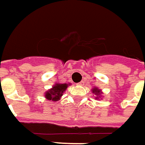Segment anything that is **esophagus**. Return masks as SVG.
I'll return each instance as SVG.
<instances>
[{"mask_svg":"<svg viewBox=\"0 0 145 145\" xmlns=\"http://www.w3.org/2000/svg\"><path fill=\"white\" fill-rule=\"evenodd\" d=\"M77 85H78V86H83V85H84V81H81L80 82L77 83Z\"/></svg>","mask_w":145,"mask_h":145,"instance_id":"esophagus-1","label":"esophagus"}]
</instances>
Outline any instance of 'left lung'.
<instances>
[{
  "instance_id": "obj_1",
  "label": "left lung",
  "mask_w": 145,
  "mask_h": 145,
  "mask_svg": "<svg viewBox=\"0 0 145 145\" xmlns=\"http://www.w3.org/2000/svg\"><path fill=\"white\" fill-rule=\"evenodd\" d=\"M92 92H93V93H94L95 95H97V97H95L96 99H97V98H99V97H101V90H100L99 89H97V88H93L92 89Z\"/></svg>"
}]
</instances>
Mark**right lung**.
<instances>
[{
    "mask_svg": "<svg viewBox=\"0 0 145 145\" xmlns=\"http://www.w3.org/2000/svg\"><path fill=\"white\" fill-rule=\"evenodd\" d=\"M70 84H67V83H63V84L57 83V84H55L52 86V89H48V91L45 92L46 99L53 101H59L60 97L63 96V92L67 89V88L68 87V86Z\"/></svg>",
    "mask_w": 145,
    "mask_h": 145,
    "instance_id": "obj_1",
    "label": "right lung"
}]
</instances>
